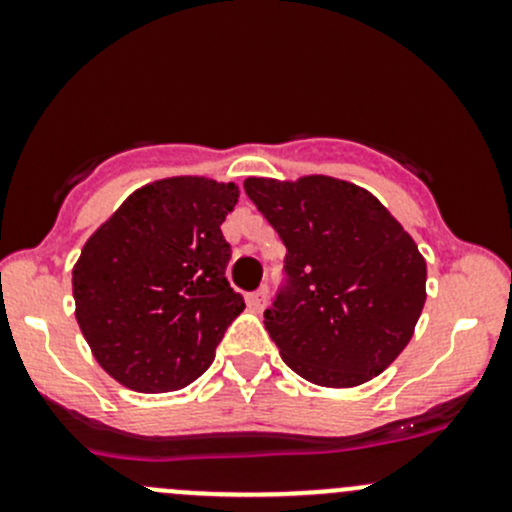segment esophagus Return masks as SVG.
<instances>
[{
	"instance_id": "34e87169",
	"label": "esophagus",
	"mask_w": 512,
	"mask_h": 512,
	"mask_svg": "<svg viewBox=\"0 0 512 512\" xmlns=\"http://www.w3.org/2000/svg\"><path fill=\"white\" fill-rule=\"evenodd\" d=\"M267 299H270V292H267V287H260L257 292L247 294V307H250L252 312H262V309L267 307Z\"/></svg>"
}]
</instances>
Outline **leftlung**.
<instances>
[{
  "label": "left lung",
  "instance_id": "8db88e82",
  "mask_svg": "<svg viewBox=\"0 0 512 512\" xmlns=\"http://www.w3.org/2000/svg\"><path fill=\"white\" fill-rule=\"evenodd\" d=\"M245 193L287 247V287L265 309L285 364L327 389L379 376L426 302L414 237L369 190L332 175L247 178Z\"/></svg>",
  "mask_w": 512,
  "mask_h": 512
}]
</instances>
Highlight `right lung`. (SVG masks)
Listing matches in <instances>:
<instances>
[{
    "label": "right lung",
    "mask_w": 512,
    "mask_h": 512,
    "mask_svg": "<svg viewBox=\"0 0 512 512\" xmlns=\"http://www.w3.org/2000/svg\"><path fill=\"white\" fill-rule=\"evenodd\" d=\"M235 183L175 175L133 190L71 270L76 322L108 376L141 394L193 384L245 309L220 225Z\"/></svg>",
    "instance_id": "1"
}]
</instances>
